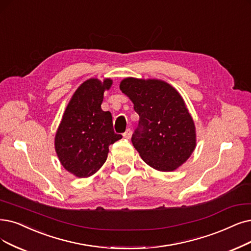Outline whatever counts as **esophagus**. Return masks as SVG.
<instances>
[{"instance_id":"1","label":"esophagus","mask_w":251,"mask_h":251,"mask_svg":"<svg viewBox=\"0 0 251 251\" xmlns=\"http://www.w3.org/2000/svg\"><path fill=\"white\" fill-rule=\"evenodd\" d=\"M131 135H132L131 128H127L126 131L124 133V138H126V139H129V138H131Z\"/></svg>"}]
</instances>
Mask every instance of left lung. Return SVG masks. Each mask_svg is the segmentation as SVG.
I'll return each instance as SVG.
<instances>
[{"mask_svg":"<svg viewBox=\"0 0 251 251\" xmlns=\"http://www.w3.org/2000/svg\"><path fill=\"white\" fill-rule=\"evenodd\" d=\"M120 91L140 116L132 142L144 162L163 172L186 162L196 147V129L176 89L162 80L126 78Z\"/></svg>","mask_w":251,"mask_h":251,"instance_id":"left-lung-1","label":"left lung"}]
</instances>
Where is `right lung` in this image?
I'll use <instances>...</instances> for the list:
<instances>
[{"mask_svg":"<svg viewBox=\"0 0 251 251\" xmlns=\"http://www.w3.org/2000/svg\"><path fill=\"white\" fill-rule=\"evenodd\" d=\"M111 84V79L86 80L73 95L58 126L55 151L63 167L77 177L95 174L106 162L109 146L123 138L114 132L111 113L101 108L105 89Z\"/></svg>","mask_w":251,"mask_h":251,"instance_id":"obj_1","label":"right lung"}]
</instances>
